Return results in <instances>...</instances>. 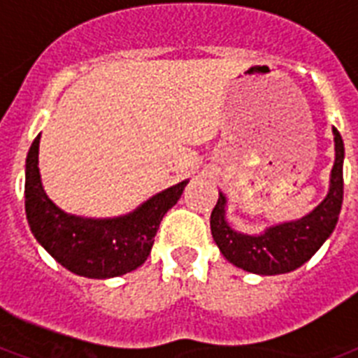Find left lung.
<instances>
[{
  "label": "left lung",
  "instance_id": "1",
  "mask_svg": "<svg viewBox=\"0 0 358 358\" xmlns=\"http://www.w3.org/2000/svg\"><path fill=\"white\" fill-rule=\"evenodd\" d=\"M333 140L335 162L327 194L315 209L296 220L280 222L266 227L262 233L248 235L227 222V198L222 191L218 193V202L211 213V235L222 255L233 266L255 275H282L304 266L322 248L337 225L344 198V142L335 127Z\"/></svg>",
  "mask_w": 358,
  "mask_h": 358
}]
</instances>
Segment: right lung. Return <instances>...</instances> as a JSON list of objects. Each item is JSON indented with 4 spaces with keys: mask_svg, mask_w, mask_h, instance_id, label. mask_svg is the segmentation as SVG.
Returning <instances> with one entry per match:
<instances>
[{
    "mask_svg": "<svg viewBox=\"0 0 358 358\" xmlns=\"http://www.w3.org/2000/svg\"><path fill=\"white\" fill-rule=\"evenodd\" d=\"M32 142L25 162V213L38 244L58 264L87 278H113L134 271L147 260L164 215L178 202L189 180L164 189L127 213L113 218H85L65 213L47 196Z\"/></svg>",
    "mask_w": 358,
    "mask_h": 358,
    "instance_id": "add662e5",
    "label": "right lung"
}]
</instances>
